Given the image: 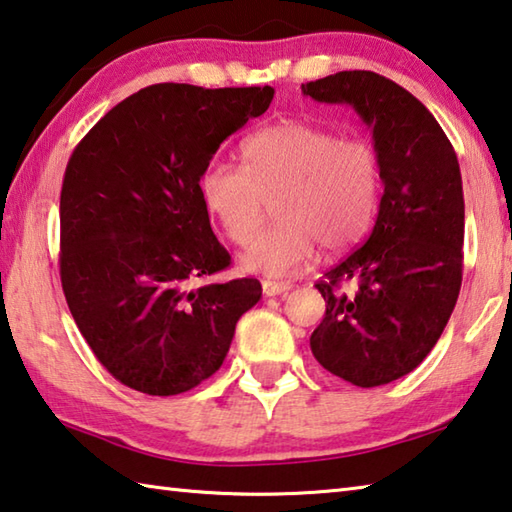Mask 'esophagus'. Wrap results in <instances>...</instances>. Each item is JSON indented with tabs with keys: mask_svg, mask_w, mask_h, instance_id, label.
<instances>
[{
	"mask_svg": "<svg viewBox=\"0 0 512 512\" xmlns=\"http://www.w3.org/2000/svg\"><path fill=\"white\" fill-rule=\"evenodd\" d=\"M290 290V283H276V281H263V294L265 297H279Z\"/></svg>",
	"mask_w": 512,
	"mask_h": 512,
	"instance_id": "obj_1",
	"label": "esophagus"
}]
</instances>
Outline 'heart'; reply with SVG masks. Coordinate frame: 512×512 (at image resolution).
<instances>
[{"label": "heart", "instance_id": "obj_1", "mask_svg": "<svg viewBox=\"0 0 512 512\" xmlns=\"http://www.w3.org/2000/svg\"><path fill=\"white\" fill-rule=\"evenodd\" d=\"M242 168L211 161L200 197L227 238L247 245L261 229L265 202L279 224L240 256L242 270L265 276L299 272L317 245L344 251L371 229L380 204L382 168L369 141L339 139L301 121L267 125L242 141Z\"/></svg>", "mask_w": 512, "mask_h": 512}]
</instances>
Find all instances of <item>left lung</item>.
Wrapping results in <instances>:
<instances>
[{"label":"left lung","mask_w":512,"mask_h":512,"mask_svg":"<svg viewBox=\"0 0 512 512\" xmlns=\"http://www.w3.org/2000/svg\"><path fill=\"white\" fill-rule=\"evenodd\" d=\"M301 92L317 103L351 105L380 157L384 193L373 231L317 283L326 315L310 337L326 371L355 387H380L425 360L459 299V159L432 112L373 71H339Z\"/></svg>","instance_id":"obj_1"}]
</instances>
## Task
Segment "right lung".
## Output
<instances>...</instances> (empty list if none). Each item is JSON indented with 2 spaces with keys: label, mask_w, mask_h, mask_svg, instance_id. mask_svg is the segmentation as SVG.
Segmentation results:
<instances>
[{
  "label": "right lung",
  "mask_w": 512,
  "mask_h": 512,
  "mask_svg": "<svg viewBox=\"0 0 512 512\" xmlns=\"http://www.w3.org/2000/svg\"><path fill=\"white\" fill-rule=\"evenodd\" d=\"M274 89L159 83L112 107L78 143L60 193V281L80 335L107 371L177 396L220 369L256 279L227 270L200 175L220 143L270 107Z\"/></svg>",
  "instance_id": "add662e5"
}]
</instances>
